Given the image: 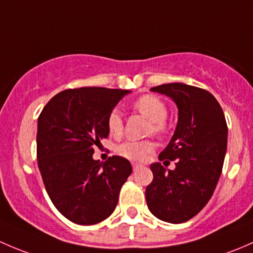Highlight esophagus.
Returning a JSON list of instances; mask_svg holds the SVG:
<instances>
[{"label":"esophagus","instance_id":"1","mask_svg":"<svg viewBox=\"0 0 253 253\" xmlns=\"http://www.w3.org/2000/svg\"><path fill=\"white\" fill-rule=\"evenodd\" d=\"M139 168H141V165H139V163H132V169L134 170H137Z\"/></svg>","mask_w":253,"mask_h":253}]
</instances>
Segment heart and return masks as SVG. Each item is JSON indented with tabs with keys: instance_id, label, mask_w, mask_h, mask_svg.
<instances>
[{
	"instance_id": "heart-1",
	"label": "heart",
	"mask_w": 253,
	"mask_h": 253,
	"mask_svg": "<svg viewBox=\"0 0 253 253\" xmlns=\"http://www.w3.org/2000/svg\"><path fill=\"white\" fill-rule=\"evenodd\" d=\"M134 108L151 122L150 132L162 134L165 131V121L168 116L166 103L155 95H144L135 101ZM107 127L112 136H119L123 132V117L121 109L113 108L108 114ZM152 141H126L117 147V153L129 161H144L153 151Z\"/></svg>"
}]
</instances>
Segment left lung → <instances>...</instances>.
<instances>
[{
    "label": "left lung",
    "instance_id": "obj_1",
    "mask_svg": "<svg viewBox=\"0 0 253 253\" xmlns=\"http://www.w3.org/2000/svg\"><path fill=\"white\" fill-rule=\"evenodd\" d=\"M151 91L168 96L178 107L175 131L158 157L176 163L168 171L160 162L151 165L153 180L146 187V202L158 219L184 223L207 205L219 180L228 140L225 117L204 88L171 83Z\"/></svg>",
    "mask_w": 253,
    "mask_h": 253
}]
</instances>
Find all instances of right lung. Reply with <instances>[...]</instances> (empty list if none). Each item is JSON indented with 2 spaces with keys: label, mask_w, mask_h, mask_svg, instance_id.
Returning a JSON list of instances; mask_svg holds the SVG:
<instances>
[{
  "label": "right lung",
  "mask_w": 253,
  "mask_h": 253,
  "mask_svg": "<svg viewBox=\"0 0 253 253\" xmlns=\"http://www.w3.org/2000/svg\"><path fill=\"white\" fill-rule=\"evenodd\" d=\"M130 90L69 88L48 101L38 119V165L49 199L70 222L91 225L108 218L122 185L131 174L129 161L92 158L108 136L107 118Z\"/></svg>",
  "instance_id": "obj_1"
}]
</instances>
